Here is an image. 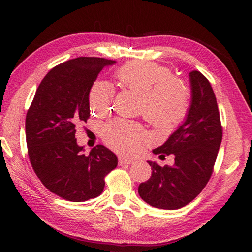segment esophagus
I'll use <instances>...</instances> for the list:
<instances>
[{
    "label": "esophagus",
    "mask_w": 252,
    "mask_h": 252,
    "mask_svg": "<svg viewBox=\"0 0 252 252\" xmlns=\"http://www.w3.org/2000/svg\"><path fill=\"white\" fill-rule=\"evenodd\" d=\"M132 162H133V160L129 159V158H123V157L119 158V164H120V165H123V164H131Z\"/></svg>",
    "instance_id": "1"
}]
</instances>
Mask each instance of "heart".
<instances>
[{
    "mask_svg": "<svg viewBox=\"0 0 252 252\" xmlns=\"http://www.w3.org/2000/svg\"><path fill=\"white\" fill-rule=\"evenodd\" d=\"M114 76L123 88L141 95L139 113L158 131L170 133L180 125L190 108V89L167 66L152 61L134 60L119 67ZM114 90L105 81H95L89 91V105L93 112L104 116L112 110ZM102 138L118 152L139 150L147 133L139 123L116 119L105 125Z\"/></svg>",
    "mask_w": 252,
    "mask_h": 252,
    "instance_id": "b5f03b06",
    "label": "heart"
}]
</instances>
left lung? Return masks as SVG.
Returning a JSON list of instances; mask_svg holds the SVG:
<instances>
[{
    "label": "left lung",
    "instance_id": "left-lung-1",
    "mask_svg": "<svg viewBox=\"0 0 252 252\" xmlns=\"http://www.w3.org/2000/svg\"><path fill=\"white\" fill-rule=\"evenodd\" d=\"M191 104L185 122L152 152L174 156L171 167L148 161L152 174L139 194L152 207L176 210L201 192L210 179L222 140V126L211 84L199 71L189 73Z\"/></svg>",
    "mask_w": 252,
    "mask_h": 252
}]
</instances>
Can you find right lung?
I'll list each match as a JSON object with an SVG mask.
<instances>
[{"mask_svg": "<svg viewBox=\"0 0 252 252\" xmlns=\"http://www.w3.org/2000/svg\"><path fill=\"white\" fill-rule=\"evenodd\" d=\"M116 61L81 57L54 66L37 88L25 119L28 153L46 189L67 201L95 198L118 158L102 144L89 155L78 146L75 126L90 117L89 91L97 74Z\"/></svg>", "mask_w": 252, "mask_h": 252, "instance_id": "add662e5", "label": "right lung"}]
</instances>
